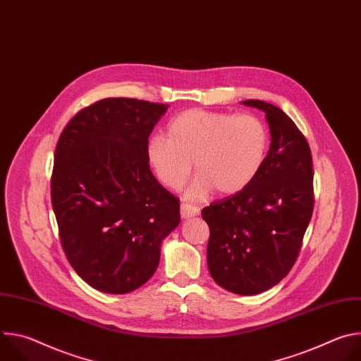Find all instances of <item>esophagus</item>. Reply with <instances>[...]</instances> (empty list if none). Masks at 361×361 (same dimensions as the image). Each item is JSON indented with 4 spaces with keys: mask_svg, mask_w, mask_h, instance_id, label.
Instances as JSON below:
<instances>
[{
    "mask_svg": "<svg viewBox=\"0 0 361 361\" xmlns=\"http://www.w3.org/2000/svg\"><path fill=\"white\" fill-rule=\"evenodd\" d=\"M181 217L183 219H191L194 216H197L200 213V209L195 207V205H191V204H181Z\"/></svg>",
    "mask_w": 361,
    "mask_h": 361,
    "instance_id": "esophagus-1",
    "label": "esophagus"
}]
</instances>
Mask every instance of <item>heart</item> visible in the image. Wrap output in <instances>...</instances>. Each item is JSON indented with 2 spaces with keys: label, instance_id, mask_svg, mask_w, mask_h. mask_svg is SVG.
<instances>
[{
  "label": "heart",
  "instance_id": "obj_1",
  "mask_svg": "<svg viewBox=\"0 0 361 361\" xmlns=\"http://www.w3.org/2000/svg\"><path fill=\"white\" fill-rule=\"evenodd\" d=\"M270 145L267 124L254 114L185 110L167 128V138L151 137L147 161L169 190H180L192 171L188 198L200 200L216 190L233 195L247 188L260 173Z\"/></svg>",
  "mask_w": 361,
  "mask_h": 361
}]
</instances>
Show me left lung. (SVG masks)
<instances>
[{"label": "left lung", "mask_w": 361, "mask_h": 361, "mask_svg": "<svg viewBox=\"0 0 361 361\" xmlns=\"http://www.w3.org/2000/svg\"><path fill=\"white\" fill-rule=\"evenodd\" d=\"M243 104L266 113L270 149L243 191L202 209L210 227L207 264L213 280L241 295L260 294L291 270L313 214V164L307 140L279 107Z\"/></svg>", "instance_id": "1"}]
</instances>
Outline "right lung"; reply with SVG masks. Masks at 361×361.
Instances as JSON below:
<instances>
[{"instance_id": "right-lung-1", "label": "right lung", "mask_w": 361, "mask_h": 361, "mask_svg": "<svg viewBox=\"0 0 361 361\" xmlns=\"http://www.w3.org/2000/svg\"><path fill=\"white\" fill-rule=\"evenodd\" d=\"M167 104L106 98L81 110L60 135L51 200L61 243L91 287L126 294L156 273L180 204L149 170L148 137Z\"/></svg>"}]
</instances>
